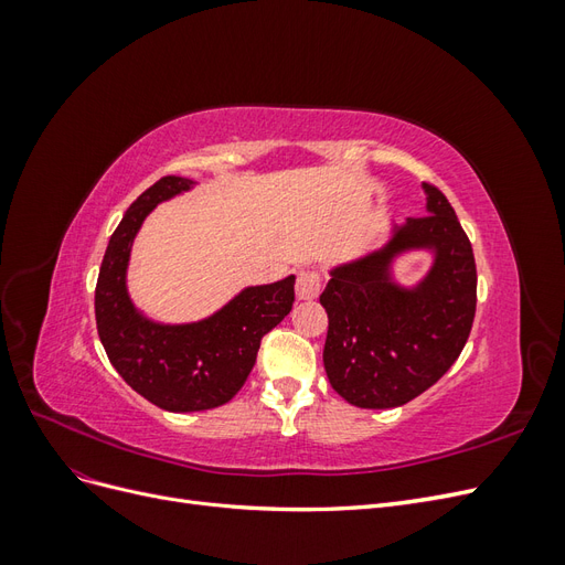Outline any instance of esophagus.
Instances as JSON below:
<instances>
[{
  "instance_id": "obj_1",
  "label": "esophagus",
  "mask_w": 565,
  "mask_h": 565,
  "mask_svg": "<svg viewBox=\"0 0 565 565\" xmlns=\"http://www.w3.org/2000/svg\"><path fill=\"white\" fill-rule=\"evenodd\" d=\"M322 289V276L318 270H301L297 276V299L311 301L320 295Z\"/></svg>"
}]
</instances>
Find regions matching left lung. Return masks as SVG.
<instances>
[{"label":"left lung","mask_w":565,"mask_h":565,"mask_svg":"<svg viewBox=\"0 0 565 565\" xmlns=\"http://www.w3.org/2000/svg\"><path fill=\"white\" fill-rule=\"evenodd\" d=\"M426 216L393 224L388 241L330 268L320 295L330 318L322 363L332 388L355 407L405 405L457 361L476 313V262L467 233L438 188L422 183ZM429 250L433 266L401 286L392 264Z\"/></svg>","instance_id":"1"}]
</instances>
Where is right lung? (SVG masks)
Returning <instances> with one entry per match:
<instances>
[{
	"label": "right lung",
	"mask_w": 565,
	"mask_h": 565,
	"mask_svg": "<svg viewBox=\"0 0 565 565\" xmlns=\"http://www.w3.org/2000/svg\"><path fill=\"white\" fill-rule=\"evenodd\" d=\"M195 181L164 177L131 202L115 228L96 282V328L108 361L136 393L167 413H200L228 403L256 363L262 337L292 311L295 276L249 285L212 316L158 322L134 306L127 268L136 233L160 202Z\"/></svg>",
	"instance_id": "add662e5"
}]
</instances>
